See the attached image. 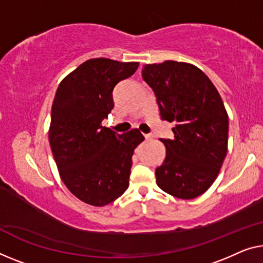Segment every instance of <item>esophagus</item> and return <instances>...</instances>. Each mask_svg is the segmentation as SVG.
<instances>
[{"label":"esophagus","instance_id":"obj_1","mask_svg":"<svg viewBox=\"0 0 263 263\" xmlns=\"http://www.w3.org/2000/svg\"><path fill=\"white\" fill-rule=\"evenodd\" d=\"M144 137H145V139H146V140H148V139H151V138H152V136H151V135H144Z\"/></svg>","mask_w":263,"mask_h":263}]
</instances>
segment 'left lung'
Wrapping results in <instances>:
<instances>
[{"label": "left lung", "instance_id": "obj_1", "mask_svg": "<svg viewBox=\"0 0 263 263\" xmlns=\"http://www.w3.org/2000/svg\"><path fill=\"white\" fill-rule=\"evenodd\" d=\"M144 81L155 92L160 118L176 123L174 138L156 169L160 189L177 198L204 194L216 179L228 150L229 120L213 82L191 64L164 61L145 65Z\"/></svg>", "mask_w": 263, "mask_h": 263}]
</instances>
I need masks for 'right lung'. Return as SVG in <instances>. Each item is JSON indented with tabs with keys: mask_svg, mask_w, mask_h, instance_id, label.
<instances>
[{
	"mask_svg": "<svg viewBox=\"0 0 263 263\" xmlns=\"http://www.w3.org/2000/svg\"><path fill=\"white\" fill-rule=\"evenodd\" d=\"M138 62L89 59L60 82L52 106L49 144L62 182L87 204L103 206L128 187L132 156L144 137L118 135L101 125L113 106V88Z\"/></svg>",
	"mask_w": 263,
	"mask_h": 263,
	"instance_id": "obj_1",
	"label": "right lung"
}]
</instances>
